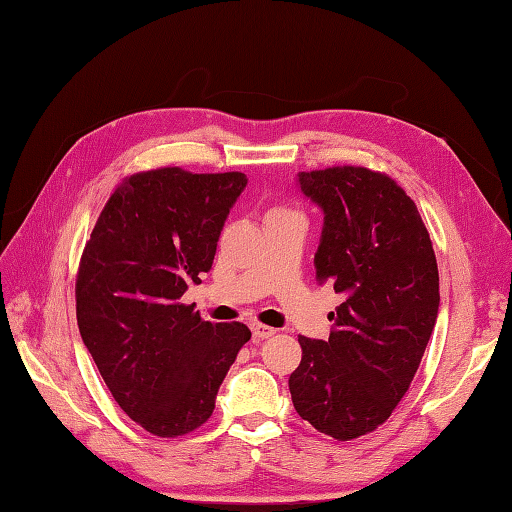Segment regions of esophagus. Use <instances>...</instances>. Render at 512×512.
<instances>
[{
  "instance_id": "obj_1",
  "label": "esophagus",
  "mask_w": 512,
  "mask_h": 512,
  "mask_svg": "<svg viewBox=\"0 0 512 512\" xmlns=\"http://www.w3.org/2000/svg\"><path fill=\"white\" fill-rule=\"evenodd\" d=\"M252 332H254V339H269V336L276 334V330L269 326H263V323H254Z\"/></svg>"
}]
</instances>
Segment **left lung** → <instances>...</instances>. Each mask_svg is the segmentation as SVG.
<instances>
[{
  "instance_id": "obj_1",
  "label": "left lung",
  "mask_w": 512,
  "mask_h": 512,
  "mask_svg": "<svg viewBox=\"0 0 512 512\" xmlns=\"http://www.w3.org/2000/svg\"><path fill=\"white\" fill-rule=\"evenodd\" d=\"M297 182L323 210L317 280L343 304L328 341L297 339L289 389L299 417L350 441L382 426L413 382L439 313V269L415 202L386 173L347 165Z\"/></svg>"
}]
</instances>
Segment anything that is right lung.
<instances>
[{
    "instance_id": "add662e5",
    "label": "right lung",
    "mask_w": 512,
    "mask_h": 512,
    "mask_svg": "<svg viewBox=\"0 0 512 512\" xmlns=\"http://www.w3.org/2000/svg\"><path fill=\"white\" fill-rule=\"evenodd\" d=\"M245 184L241 171L134 173L110 195L80 258L76 313L86 350L123 413L162 439L208 421L252 339L245 323H210L180 302L213 267Z\"/></svg>"
}]
</instances>
